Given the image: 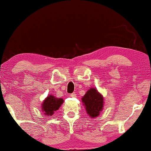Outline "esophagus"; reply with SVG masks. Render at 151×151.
<instances>
[{
    "instance_id": "obj_1",
    "label": "esophagus",
    "mask_w": 151,
    "mask_h": 151,
    "mask_svg": "<svg viewBox=\"0 0 151 151\" xmlns=\"http://www.w3.org/2000/svg\"><path fill=\"white\" fill-rule=\"evenodd\" d=\"M71 97H72V98H75V97H76V94L75 93H71Z\"/></svg>"
}]
</instances>
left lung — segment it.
Listing matches in <instances>:
<instances>
[{
    "label": "left lung",
    "mask_w": 151,
    "mask_h": 151,
    "mask_svg": "<svg viewBox=\"0 0 151 151\" xmlns=\"http://www.w3.org/2000/svg\"><path fill=\"white\" fill-rule=\"evenodd\" d=\"M82 100L85 105L86 112L91 117H96L100 115L103 108V97L95 88H91L84 95Z\"/></svg>",
    "instance_id": "8db88e82"
}]
</instances>
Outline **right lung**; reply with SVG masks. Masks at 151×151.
Segmentation results:
<instances>
[{
	"label": "right lung",
	"mask_w": 151,
	"mask_h": 151,
	"mask_svg": "<svg viewBox=\"0 0 151 151\" xmlns=\"http://www.w3.org/2000/svg\"><path fill=\"white\" fill-rule=\"evenodd\" d=\"M63 103L62 98H56L54 96H49L47 97L42 104V110L45 115H52L54 111H57Z\"/></svg>",
	"instance_id": "right-lung-1"
}]
</instances>
